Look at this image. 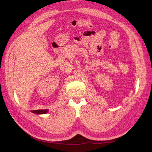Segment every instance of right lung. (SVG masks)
<instances>
[{"instance_id": "add662e5", "label": "right lung", "mask_w": 152, "mask_h": 152, "mask_svg": "<svg viewBox=\"0 0 152 152\" xmlns=\"http://www.w3.org/2000/svg\"><path fill=\"white\" fill-rule=\"evenodd\" d=\"M31 112H33L35 114H45L48 112V109L45 110H33L31 111Z\"/></svg>"}]
</instances>
